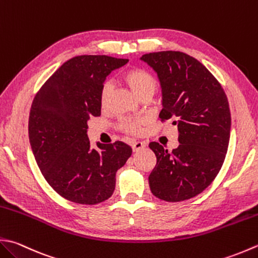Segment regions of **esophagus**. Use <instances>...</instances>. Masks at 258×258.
Segmentation results:
<instances>
[{
    "instance_id": "1",
    "label": "esophagus",
    "mask_w": 258,
    "mask_h": 258,
    "mask_svg": "<svg viewBox=\"0 0 258 258\" xmlns=\"http://www.w3.org/2000/svg\"><path fill=\"white\" fill-rule=\"evenodd\" d=\"M146 146V143L145 142H141V141H136V142H133L132 144V149L134 152H138V151L144 149Z\"/></svg>"
}]
</instances>
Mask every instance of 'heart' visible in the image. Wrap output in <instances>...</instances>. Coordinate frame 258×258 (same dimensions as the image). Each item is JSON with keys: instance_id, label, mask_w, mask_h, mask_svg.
<instances>
[{"instance_id": "obj_1", "label": "heart", "mask_w": 258, "mask_h": 258, "mask_svg": "<svg viewBox=\"0 0 258 258\" xmlns=\"http://www.w3.org/2000/svg\"><path fill=\"white\" fill-rule=\"evenodd\" d=\"M123 79L139 97L148 93L153 94L156 87V80L153 77V75L142 68L127 69L123 74ZM110 93H112V84L109 82H105L102 85L99 93V104L103 108L107 107ZM148 123L149 118L145 117V116H141V117H124L119 119L118 128L127 134L139 135L143 132L144 125Z\"/></svg>"}]
</instances>
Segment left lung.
<instances>
[{"mask_svg":"<svg viewBox=\"0 0 258 258\" xmlns=\"http://www.w3.org/2000/svg\"><path fill=\"white\" fill-rule=\"evenodd\" d=\"M159 76L163 95L161 122L178 125L179 146L170 152L149 144L156 164L150 189L168 203L184 201L208 188L223 166L230 138V109L223 87L196 58L180 51L143 54Z\"/></svg>","mask_w":258,"mask_h":258,"instance_id":"1","label":"left lung"}]
</instances>
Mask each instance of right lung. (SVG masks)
<instances>
[{"label":"right lung","instance_id":"obj_1","mask_svg":"<svg viewBox=\"0 0 258 258\" xmlns=\"http://www.w3.org/2000/svg\"><path fill=\"white\" fill-rule=\"evenodd\" d=\"M128 59L77 55L45 82L31 105L29 139L37 164L50 186L62 198L97 205L113 195L116 171L132 149L120 141L92 149L87 120L99 116V93L106 76Z\"/></svg>","mask_w":258,"mask_h":258}]
</instances>
